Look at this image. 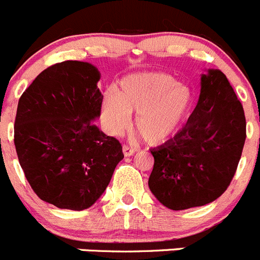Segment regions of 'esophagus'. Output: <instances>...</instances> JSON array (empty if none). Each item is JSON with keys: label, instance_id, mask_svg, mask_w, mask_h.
<instances>
[{"label": "esophagus", "instance_id": "esophagus-1", "mask_svg": "<svg viewBox=\"0 0 260 260\" xmlns=\"http://www.w3.org/2000/svg\"><path fill=\"white\" fill-rule=\"evenodd\" d=\"M123 152H124L125 156H132L136 152V149L132 146H128V145H123Z\"/></svg>", "mask_w": 260, "mask_h": 260}]
</instances>
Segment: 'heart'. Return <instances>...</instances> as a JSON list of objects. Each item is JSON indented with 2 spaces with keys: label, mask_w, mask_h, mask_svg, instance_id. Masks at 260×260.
Returning a JSON list of instances; mask_svg holds the SVG:
<instances>
[{
  "label": "heart",
  "mask_w": 260,
  "mask_h": 260,
  "mask_svg": "<svg viewBox=\"0 0 260 260\" xmlns=\"http://www.w3.org/2000/svg\"><path fill=\"white\" fill-rule=\"evenodd\" d=\"M191 104L188 87L163 73L131 75L120 92H109L103 101V114L113 132L128 124L131 113H137L136 129L146 142L157 144L178 128Z\"/></svg>",
  "instance_id": "heart-1"
}]
</instances>
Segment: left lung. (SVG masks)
<instances>
[{"label":"left lung","mask_w":260,"mask_h":260,"mask_svg":"<svg viewBox=\"0 0 260 260\" xmlns=\"http://www.w3.org/2000/svg\"><path fill=\"white\" fill-rule=\"evenodd\" d=\"M246 138L244 108L220 70L201 75L198 105L173 138L151 150L149 187L164 207L183 210L219 198L231 183Z\"/></svg>","instance_id":"left-lung-1"}]
</instances>
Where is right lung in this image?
<instances>
[{"instance_id": "right-lung-1", "label": "right lung", "mask_w": 260, "mask_h": 260, "mask_svg": "<svg viewBox=\"0 0 260 260\" xmlns=\"http://www.w3.org/2000/svg\"><path fill=\"white\" fill-rule=\"evenodd\" d=\"M99 81L96 67L68 60L43 70L19 99V163L36 195L60 209L93 205L124 157L120 142L94 124L104 99Z\"/></svg>"}]
</instances>
